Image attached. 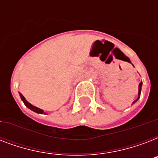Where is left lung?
Returning <instances> with one entry per match:
<instances>
[{"instance_id": "8db88e82", "label": "left lung", "mask_w": 158, "mask_h": 158, "mask_svg": "<svg viewBox=\"0 0 158 158\" xmlns=\"http://www.w3.org/2000/svg\"><path fill=\"white\" fill-rule=\"evenodd\" d=\"M142 85H143V82L141 81V82H140V83H139V93H138V98H137V99H136V100H135V101L133 102L132 105H133V104H135V102H137L138 100L139 99V98H140V94H141V89H142Z\"/></svg>"}]
</instances>
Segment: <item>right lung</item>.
Segmentation results:
<instances>
[{"label":"right lung","instance_id":"1","mask_svg":"<svg viewBox=\"0 0 158 158\" xmlns=\"http://www.w3.org/2000/svg\"><path fill=\"white\" fill-rule=\"evenodd\" d=\"M19 96H20V98L21 100L23 101V102L24 103V105L27 106L28 108H29L31 110H33V111H34V112L36 113H38V114H45V112H44V110H42V109H40V108L37 107V106H33L31 103H29L27 100L25 99V98L22 95V94H20V93H19Z\"/></svg>","mask_w":158,"mask_h":158}]
</instances>
